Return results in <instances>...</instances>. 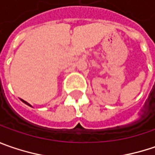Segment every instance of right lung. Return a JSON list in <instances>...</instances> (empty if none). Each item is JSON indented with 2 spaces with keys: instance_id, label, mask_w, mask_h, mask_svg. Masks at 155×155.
Returning a JSON list of instances; mask_svg holds the SVG:
<instances>
[{
  "instance_id": "add662e5",
  "label": "right lung",
  "mask_w": 155,
  "mask_h": 155,
  "mask_svg": "<svg viewBox=\"0 0 155 155\" xmlns=\"http://www.w3.org/2000/svg\"><path fill=\"white\" fill-rule=\"evenodd\" d=\"M21 101H22V102H24V103H25V104L28 105V106H29V107H32V106H31V105L29 104V103H28V102H27V101H24V100H22V99H21Z\"/></svg>"
}]
</instances>
